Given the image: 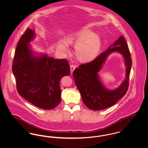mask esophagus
Here are the masks:
<instances>
[{
    "label": "esophagus",
    "mask_w": 148,
    "mask_h": 148,
    "mask_svg": "<svg viewBox=\"0 0 148 148\" xmlns=\"http://www.w3.org/2000/svg\"><path fill=\"white\" fill-rule=\"evenodd\" d=\"M70 68H71V74H72L73 72L74 71V69H75V66L74 65H73V64H71V66H70Z\"/></svg>",
    "instance_id": "34e87169"
}]
</instances>
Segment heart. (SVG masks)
I'll return each instance as SVG.
<instances>
[{"mask_svg": "<svg viewBox=\"0 0 148 148\" xmlns=\"http://www.w3.org/2000/svg\"><path fill=\"white\" fill-rule=\"evenodd\" d=\"M92 32L84 30L69 36L68 42L77 44L75 46L77 56L84 60H90L97 56L100 49L101 42L98 36L92 35ZM57 49L63 52L68 50V44L60 42L57 45Z\"/></svg>", "mask_w": 148, "mask_h": 148, "instance_id": "heart-1", "label": "heart"}]
</instances>
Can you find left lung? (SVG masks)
Here are the masks:
<instances>
[{"mask_svg":"<svg viewBox=\"0 0 148 148\" xmlns=\"http://www.w3.org/2000/svg\"><path fill=\"white\" fill-rule=\"evenodd\" d=\"M117 51L124 56L126 68V77L120 87L113 91L106 89L101 83L97 73L106 59L110 53ZM130 53L123 36L101 53L91 62L83 64L73 71L75 84L80 92L85 106L92 110H100L114 105L127 93L129 76L132 65Z\"/></svg>","mask_w":148,"mask_h":148,"instance_id":"8db88e82","label":"left lung"}]
</instances>
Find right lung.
Listing matches in <instances>:
<instances>
[{
    "instance_id": "add662e5",
    "label": "right lung",
    "mask_w": 148,
    "mask_h": 148,
    "mask_svg": "<svg viewBox=\"0 0 148 148\" xmlns=\"http://www.w3.org/2000/svg\"><path fill=\"white\" fill-rule=\"evenodd\" d=\"M35 32L28 28L17 44L12 65L16 89L22 97L43 109H53L61 100L59 82L69 75L66 59H54L47 55L34 56L28 44Z\"/></svg>"
}]
</instances>
